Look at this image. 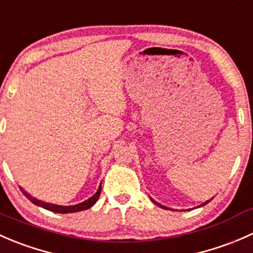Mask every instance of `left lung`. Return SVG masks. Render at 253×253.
<instances>
[{
  "label": "left lung",
  "mask_w": 253,
  "mask_h": 253,
  "mask_svg": "<svg viewBox=\"0 0 253 253\" xmlns=\"http://www.w3.org/2000/svg\"><path fill=\"white\" fill-rule=\"evenodd\" d=\"M150 200H152V201H153V203H155V205H157V206H159V207H160V208H163V209H168V211H172V209L168 208V207H165V206L160 205V203L155 202V201H154V200H153V198H150ZM211 200H213V198H211ZM211 200H209V201H211ZM209 201H206V202H205V203H202V205H201V206H198V208H200V207H202V206H206V205H207V203H209ZM196 208H197V207H196Z\"/></svg>",
  "instance_id": "1"
}]
</instances>
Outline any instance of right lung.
Wrapping results in <instances>:
<instances>
[{"mask_svg":"<svg viewBox=\"0 0 253 253\" xmlns=\"http://www.w3.org/2000/svg\"><path fill=\"white\" fill-rule=\"evenodd\" d=\"M19 188H20V191L23 192V195H24L25 197L30 201V202L34 203L35 206L42 207V208L47 209V211H53V213L66 214V213H76V211H85V209H89L90 207H93L94 205H95V202L98 201L99 196H100V192H101V183L99 185L98 191H96V192L94 193L91 197H89L88 200L84 201V202H81V203H78V205H75V206H58V205H53V203H46V202H44V201H40V200H38V198H34L32 195H29L27 191L23 190L22 187H19Z\"/></svg>","mask_w":253,"mask_h":253,"instance_id":"obj_1","label":"right lung"}]
</instances>
